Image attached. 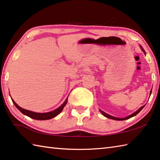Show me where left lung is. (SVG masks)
<instances>
[{
	"label": "left lung",
	"instance_id": "8db88e82",
	"mask_svg": "<svg viewBox=\"0 0 160 160\" xmlns=\"http://www.w3.org/2000/svg\"><path fill=\"white\" fill-rule=\"evenodd\" d=\"M140 48H141V49H142V51L146 54L145 51H144V50H143V48H142V46H140ZM151 92H152V90L151 91V92H150V96H151ZM144 106H145V105H143V106H142V107H141V108L138 109V110H137L135 112H134V113H132V114L128 116V117H125V118H118V117H113V116H111V115H109V114H107V113H105V112L102 111L101 109H99V111L101 112V113L103 116H104V117H107V118H110V119H113V120H116V121H123V120L129 119L130 118H132V117H134V116H136L137 114L139 113V112L141 110H142V109L143 108H144Z\"/></svg>",
	"mask_w": 160,
	"mask_h": 160
}]
</instances>
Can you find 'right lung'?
<instances>
[{
  "label": "right lung",
  "instance_id": "add662e5",
  "mask_svg": "<svg viewBox=\"0 0 160 160\" xmlns=\"http://www.w3.org/2000/svg\"><path fill=\"white\" fill-rule=\"evenodd\" d=\"M12 101L13 102L14 105L16 106L18 110H19L22 114H23L24 115H26L28 117H29L30 118H32L33 119H36V120H48L51 119L52 118H54L55 117L60 114L62 111L63 110L64 108L65 107V105H67V101H68V97L67 99L65 100V101L62 103V104L59 106V107L57 109H55V110L51 111V112H45V113H39V112H34L32 111H30V110H27V109H25L23 108H22L19 107L17 103L14 102L13 99L12 98Z\"/></svg>",
  "mask_w": 160,
  "mask_h": 160
}]
</instances>
